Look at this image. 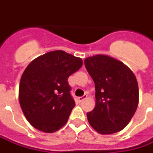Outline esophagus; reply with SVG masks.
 Instances as JSON below:
<instances>
[{"mask_svg": "<svg viewBox=\"0 0 153 153\" xmlns=\"http://www.w3.org/2000/svg\"><path fill=\"white\" fill-rule=\"evenodd\" d=\"M87 97H88V94H87V93H85V94H84L83 96L79 97V101L80 102H83L84 99H86Z\"/></svg>", "mask_w": 153, "mask_h": 153, "instance_id": "34e87169", "label": "esophagus"}]
</instances>
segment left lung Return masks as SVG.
I'll return each mask as SVG.
<instances>
[{"instance_id": "1", "label": "left lung", "mask_w": 153, "mask_h": 153, "mask_svg": "<svg viewBox=\"0 0 153 153\" xmlns=\"http://www.w3.org/2000/svg\"><path fill=\"white\" fill-rule=\"evenodd\" d=\"M95 83L96 106L87 113L90 125L102 134L122 130L134 115L138 86L134 74L121 61L106 55L84 60Z\"/></svg>"}]
</instances>
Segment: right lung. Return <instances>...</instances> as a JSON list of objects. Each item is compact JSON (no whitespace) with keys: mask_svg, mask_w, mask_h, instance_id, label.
<instances>
[{"mask_svg":"<svg viewBox=\"0 0 153 153\" xmlns=\"http://www.w3.org/2000/svg\"><path fill=\"white\" fill-rule=\"evenodd\" d=\"M83 60L64 51L37 57L22 74L19 100L32 126L53 133L66 124L75 102L68 78L79 70Z\"/></svg>","mask_w":153,"mask_h":153,"instance_id":"add662e5","label":"right lung"}]
</instances>
